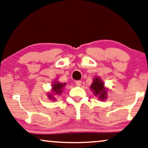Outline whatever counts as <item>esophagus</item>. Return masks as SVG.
I'll return each instance as SVG.
<instances>
[{
  "instance_id": "34e87169",
  "label": "esophagus",
  "mask_w": 148,
  "mask_h": 148,
  "mask_svg": "<svg viewBox=\"0 0 148 148\" xmlns=\"http://www.w3.org/2000/svg\"><path fill=\"white\" fill-rule=\"evenodd\" d=\"M75 83H76V85L77 86H81L82 82L80 80H78V81H76Z\"/></svg>"
}]
</instances>
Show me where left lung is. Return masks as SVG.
I'll return each mask as SVG.
<instances>
[{"mask_svg":"<svg viewBox=\"0 0 148 148\" xmlns=\"http://www.w3.org/2000/svg\"><path fill=\"white\" fill-rule=\"evenodd\" d=\"M92 91L94 95L98 97V100L104 101L108 98V88L105 87L104 83L101 80L100 77H95L93 80V82L90 86Z\"/></svg>","mask_w":148,"mask_h":148,"instance_id":"8db88e82","label":"left lung"}]
</instances>
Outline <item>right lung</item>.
<instances>
[{"instance_id": "add662e5", "label": "right lung", "mask_w": 148, "mask_h": 148, "mask_svg": "<svg viewBox=\"0 0 148 148\" xmlns=\"http://www.w3.org/2000/svg\"><path fill=\"white\" fill-rule=\"evenodd\" d=\"M66 86V83H60L58 81H55L52 84L51 92L48 93V98L51 100H56L55 96L60 95L64 90V88Z\"/></svg>"}]
</instances>
